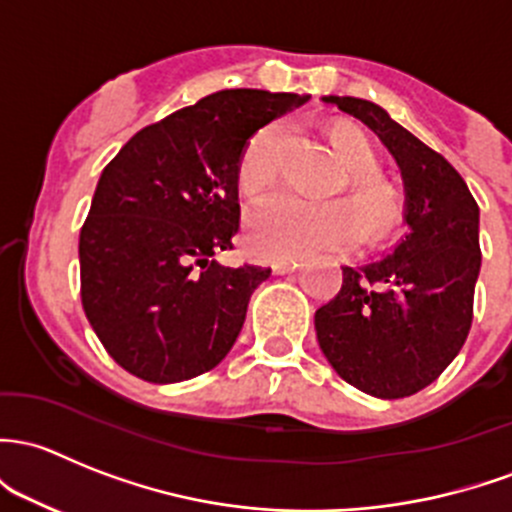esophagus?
Returning a JSON list of instances; mask_svg holds the SVG:
<instances>
[{
    "label": "esophagus",
    "instance_id": "esophagus-1",
    "mask_svg": "<svg viewBox=\"0 0 512 512\" xmlns=\"http://www.w3.org/2000/svg\"><path fill=\"white\" fill-rule=\"evenodd\" d=\"M299 267H301V265H299L297 260H277V262H272V272H274V274L297 272Z\"/></svg>",
    "mask_w": 512,
    "mask_h": 512
}]
</instances>
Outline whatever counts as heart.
<instances>
[{
	"label": "heart",
	"mask_w": 512,
	"mask_h": 512,
	"mask_svg": "<svg viewBox=\"0 0 512 512\" xmlns=\"http://www.w3.org/2000/svg\"><path fill=\"white\" fill-rule=\"evenodd\" d=\"M292 142L289 122L260 127L242 149L238 184L255 196L279 179ZM331 142L348 166L351 201H306L279 191L252 203L245 218V242L267 260H297L311 252L351 247L363 238H383L400 220V196L380 174V152L368 132L355 125L333 127Z\"/></svg>",
	"instance_id": "b5f03b06"
}]
</instances>
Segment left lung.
<instances>
[{
  "instance_id": "1",
  "label": "left lung",
  "mask_w": 512,
  "mask_h": 512,
  "mask_svg": "<svg viewBox=\"0 0 512 512\" xmlns=\"http://www.w3.org/2000/svg\"><path fill=\"white\" fill-rule=\"evenodd\" d=\"M390 149L407 188L410 225L392 255L343 267L341 292L314 316L328 363L348 385L383 400L432 385L473 321L481 270L478 203L459 171L375 102L328 95Z\"/></svg>"
}]
</instances>
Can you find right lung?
<instances>
[{"mask_svg":"<svg viewBox=\"0 0 512 512\" xmlns=\"http://www.w3.org/2000/svg\"><path fill=\"white\" fill-rule=\"evenodd\" d=\"M306 102L235 88L139 129L102 169L80 228V299L117 365L149 383L213 370L272 270L223 267L240 230L245 142Z\"/></svg>","mask_w":512,"mask_h":512,"instance_id":"obj_1","label":"right lung"}]
</instances>
